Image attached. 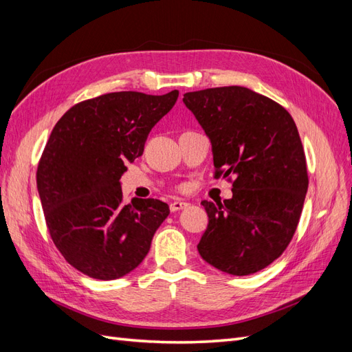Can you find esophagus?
Listing matches in <instances>:
<instances>
[{"label": "esophagus", "instance_id": "1", "mask_svg": "<svg viewBox=\"0 0 352 352\" xmlns=\"http://www.w3.org/2000/svg\"><path fill=\"white\" fill-rule=\"evenodd\" d=\"M186 206H188V202L176 199V201H173V202H170V210H172V211H179V210L185 208Z\"/></svg>", "mask_w": 352, "mask_h": 352}]
</instances>
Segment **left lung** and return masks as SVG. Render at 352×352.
Returning <instances> with one entry per match:
<instances>
[{
	"label": "left lung",
	"instance_id": "left-lung-1",
	"mask_svg": "<svg viewBox=\"0 0 352 352\" xmlns=\"http://www.w3.org/2000/svg\"><path fill=\"white\" fill-rule=\"evenodd\" d=\"M211 142L216 177L235 176L232 198L202 201V260L233 276L267 267L289 245L308 188L304 148L282 105L243 87L186 92Z\"/></svg>",
	"mask_w": 352,
	"mask_h": 352
}]
</instances>
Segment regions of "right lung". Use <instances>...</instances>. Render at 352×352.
I'll return each mask as SVG.
<instances>
[{
  "label": "right lung",
  "instance_id": "1",
  "mask_svg": "<svg viewBox=\"0 0 352 352\" xmlns=\"http://www.w3.org/2000/svg\"><path fill=\"white\" fill-rule=\"evenodd\" d=\"M177 97V89L105 94L73 105L50 135L36 172L42 210L63 257L89 278L135 270L168 216L166 202L153 198L124 206L120 177Z\"/></svg>",
  "mask_w": 352,
  "mask_h": 352
}]
</instances>
